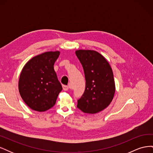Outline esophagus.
Here are the masks:
<instances>
[{
  "label": "esophagus",
  "mask_w": 153,
  "mask_h": 153,
  "mask_svg": "<svg viewBox=\"0 0 153 153\" xmlns=\"http://www.w3.org/2000/svg\"><path fill=\"white\" fill-rule=\"evenodd\" d=\"M62 88H63L64 91H68L69 89V87L67 85H62Z\"/></svg>",
  "instance_id": "34e87169"
}]
</instances>
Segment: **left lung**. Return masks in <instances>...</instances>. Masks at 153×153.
Segmentation results:
<instances>
[{
    "label": "left lung",
    "instance_id": "8db88e82",
    "mask_svg": "<svg viewBox=\"0 0 153 153\" xmlns=\"http://www.w3.org/2000/svg\"><path fill=\"white\" fill-rule=\"evenodd\" d=\"M85 74V89L78 100L83 112L96 114L110 105L115 91L112 69L105 58L94 50L75 52Z\"/></svg>",
    "mask_w": 153,
    "mask_h": 153
}]
</instances>
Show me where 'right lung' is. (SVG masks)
Masks as SVG:
<instances>
[{"instance_id": "right-lung-1", "label": "right lung", "mask_w": 153, "mask_h": 153, "mask_svg": "<svg viewBox=\"0 0 153 153\" xmlns=\"http://www.w3.org/2000/svg\"><path fill=\"white\" fill-rule=\"evenodd\" d=\"M60 52H47L31 59L21 72L18 89L27 106L44 112L54 106L62 89L53 65Z\"/></svg>"}]
</instances>
